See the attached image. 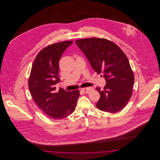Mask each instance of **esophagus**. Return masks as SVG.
<instances>
[{
    "instance_id": "esophagus-1",
    "label": "esophagus",
    "mask_w": 160,
    "mask_h": 160,
    "mask_svg": "<svg viewBox=\"0 0 160 160\" xmlns=\"http://www.w3.org/2000/svg\"><path fill=\"white\" fill-rule=\"evenodd\" d=\"M91 88H82V91H83L84 92H85V93H89V92H90L92 91Z\"/></svg>"
}]
</instances>
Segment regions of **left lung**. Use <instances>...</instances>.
Listing matches in <instances>:
<instances>
[{
  "label": "left lung",
  "instance_id": "obj_1",
  "mask_svg": "<svg viewBox=\"0 0 160 160\" xmlns=\"http://www.w3.org/2000/svg\"><path fill=\"white\" fill-rule=\"evenodd\" d=\"M76 43L89 62L92 68L105 78L103 91H97L100 98L97 107L101 111L116 113L128 102L132 93L134 76L129 61L114 42L104 38L78 39Z\"/></svg>",
  "mask_w": 160,
  "mask_h": 160
}]
</instances>
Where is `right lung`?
Listing matches in <instances>:
<instances>
[{"label": "right lung", "instance_id": "right-lung-1", "mask_svg": "<svg viewBox=\"0 0 160 160\" xmlns=\"http://www.w3.org/2000/svg\"><path fill=\"white\" fill-rule=\"evenodd\" d=\"M73 41L47 46L37 54L31 69L29 89L38 107L53 119H62L72 114L80 96L78 90L67 91L55 85L60 82L59 61Z\"/></svg>", "mask_w": 160, "mask_h": 160}]
</instances>
